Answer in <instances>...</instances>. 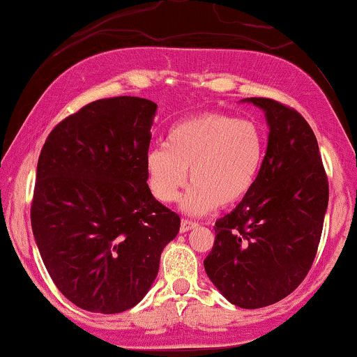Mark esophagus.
Returning a JSON list of instances; mask_svg holds the SVG:
<instances>
[{
  "label": "esophagus",
  "instance_id": "34e87169",
  "mask_svg": "<svg viewBox=\"0 0 357 357\" xmlns=\"http://www.w3.org/2000/svg\"><path fill=\"white\" fill-rule=\"evenodd\" d=\"M198 227V223L196 221H191V220H183L181 221V227H179V230H181V233H186L192 230V228Z\"/></svg>",
  "mask_w": 357,
  "mask_h": 357
}]
</instances>
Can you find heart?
I'll return each mask as SVG.
<instances>
[{"label": "heart", "mask_w": 357, "mask_h": 357, "mask_svg": "<svg viewBox=\"0 0 357 357\" xmlns=\"http://www.w3.org/2000/svg\"><path fill=\"white\" fill-rule=\"evenodd\" d=\"M265 132L257 122L225 112H204L176 122L166 144L146 154L147 186L158 202L173 203L188 181L181 208L204 215L218 204L241 202L264 166Z\"/></svg>", "instance_id": "1"}]
</instances>
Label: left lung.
Returning <instances> with one entry per match:
<instances>
[{"label":"left lung","instance_id":"obj_1","mask_svg":"<svg viewBox=\"0 0 357 357\" xmlns=\"http://www.w3.org/2000/svg\"><path fill=\"white\" fill-rule=\"evenodd\" d=\"M268 144L255 186L215 223L204 270L241 309L275 304L309 273L322 235L329 183L317 139L297 110L264 97Z\"/></svg>","mask_w":357,"mask_h":357}]
</instances>
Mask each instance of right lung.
I'll list each match as a JSON object with an SVG mask.
<instances>
[{"instance_id": "right-lung-1", "label": "right lung", "mask_w": 357, "mask_h": 357, "mask_svg": "<svg viewBox=\"0 0 357 357\" xmlns=\"http://www.w3.org/2000/svg\"><path fill=\"white\" fill-rule=\"evenodd\" d=\"M158 105L141 97L90 102L56 124L36 166L31 230L68 301L117 314L146 296L179 215L154 198L144 159Z\"/></svg>"}]
</instances>
